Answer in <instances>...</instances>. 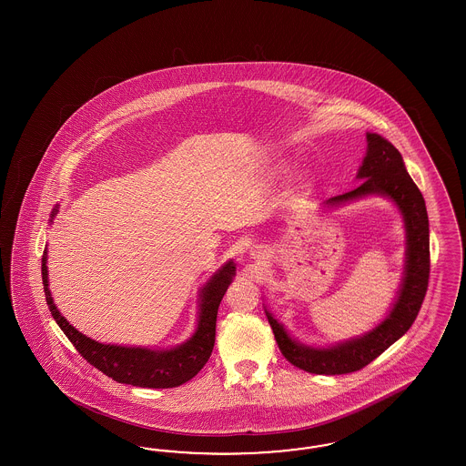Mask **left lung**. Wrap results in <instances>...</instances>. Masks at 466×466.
I'll return each mask as SVG.
<instances>
[{"label": "left lung", "mask_w": 466, "mask_h": 466, "mask_svg": "<svg viewBox=\"0 0 466 466\" xmlns=\"http://www.w3.org/2000/svg\"><path fill=\"white\" fill-rule=\"evenodd\" d=\"M357 177L362 179V183L355 189L326 199L325 205H339L367 195H384L395 201L400 212L403 213L407 228V267L403 285L393 309L381 325L360 339L329 349H314L296 343L267 310L269 326L283 357L292 366L310 374H349L370 364L409 331L422 308L429 287V217L422 193L405 169L401 154L380 135L367 133V154Z\"/></svg>", "instance_id": "obj_1"}]
</instances>
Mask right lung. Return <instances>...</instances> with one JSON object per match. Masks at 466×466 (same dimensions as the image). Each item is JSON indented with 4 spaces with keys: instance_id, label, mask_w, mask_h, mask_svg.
<instances>
[{
    "instance_id": "add662e5",
    "label": "right lung",
    "mask_w": 466,
    "mask_h": 466,
    "mask_svg": "<svg viewBox=\"0 0 466 466\" xmlns=\"http://www.w3.org/2000/svg\"><path fill=\"white\" fill-rule=\"evenodd\" d=\"M57 208L53 210V217ZM47 253L43 254V283L46 302L55 318L57 326L68 337L73 347L84 357L90 366L99 369L107 378L123 384H133L140 388H176L191 378H195L201 367L210 359L215 343V325L220 300L227 292V287L232 282L236 267L227 263L226 267L215 273L212 280L201 290L199 321L197 331L183 345L170 350H150L119 345H104L99 341L86 339L80 331L59 314L51 292L47 289Z\"/></svg>"
}]
</instances>
